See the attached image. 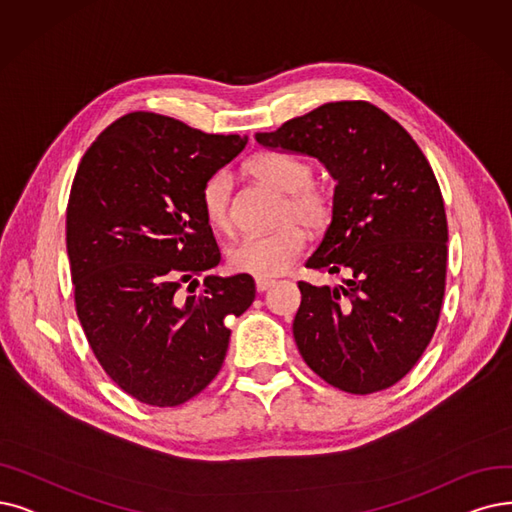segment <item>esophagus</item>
Returning <instances> with one entry per match:
<instances>
[{
	"instance_id": "esophagus-1",
	"label": "esophagus",
	"mask_w": 512,
	"mask_h": 512,
	"mask_svg": "<svg viewBox=\"0 0 512 512\" xmlns=\"http://www.w3.org/2000/svg\"><path fill=\"white\" fill-rule=\"evenodd\" d=\"M273 283H275V279H267V277H256V290H258V292H267Z\"/></svg>"
}]
</instances>
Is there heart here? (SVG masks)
<instances>
[{
	"instance_id": "obj_1",
	"label": "heart",
	"mask_w": 512,
	"mask_h": 512,
	"mask_svg": "<svg viewBox=\"0 0 512 512\" xmlns=\"http://www.w3.org/2000/svg\"><path fill=\"white\" fill-rule=\"evenodd\" d=\"M254 178L283 193L277 222L281 227L264 235H245L229 250L233 271L256 277L281 275L302 254L306 229L321 231L332 218V195L319 182H313V168L300 157L285 153H258L248 161ZM231 193L233 180L229 172H214L201 187V210L218 231L231 229Z\"/></svg>"
}]
</instances>
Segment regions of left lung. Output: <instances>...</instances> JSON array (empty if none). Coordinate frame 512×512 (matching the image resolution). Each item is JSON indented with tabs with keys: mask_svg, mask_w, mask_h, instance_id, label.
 <instances>
[{
	"mask_svg": "<svg viewBox=\"0 0 512 512\" xmlns=\"http://www.w3.org/2000/svg\"><path fill=\"white\" fill-rule=\"evenodd\" d=\"M256 140L315 157L336 180L332 222L306 267L351 277L336 288L298 283L302 359L340 391H384L422 357L445 294L447 218L431 163L363 100L327 102Z\"/></svg>",
	"mask_w": 512,
	"mask_h": 512,
	"instance_id": "8db88e82",
	"label": "left lung"
}]
</instances>
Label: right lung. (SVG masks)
<instances>
[{"label":"right lung","instance_id":"obj_1","mask_svg":"<svg viewBox=\"0 0 512 512\" xmlns=\"http://www.w3.org/2000/svg\"><path fill=\"white\" fill-rule=\"evenodd\" d=\"M245 145L248 136L136 111L79 163L67 206L77 317L102 370L140 403L174 407L201 393L227 355L229 317L254 302L245 273L180 292L220 262L201 187Z\"/></svg>","mask_w":512,"mask_h":512}]
</instances>
